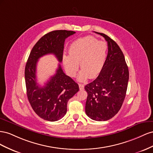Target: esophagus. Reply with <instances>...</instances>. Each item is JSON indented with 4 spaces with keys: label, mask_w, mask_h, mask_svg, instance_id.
<instances>
[{
    "label": "esophagus",
    "mask_w": 153,
    "mask_h": 153,
    "mask_svg": "<svg viewBox=\"0 0 153 153\" xmlns=\"http://www.w3.org/2000/svg\"><path fill=\"white\" fill-rule=\"evenodd\" d=\"M79 90H81L84 89L85 86L83 85H82V84H79Z\"/></svg>",
    "instance_id": "1"
}]
</instances>
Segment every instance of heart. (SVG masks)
Here are the masks:
<instances>
[{
    "label": "heart",
    "mask_w": 153,
    "mask_h": 153,
    "mask_svg": "<svg viewBox=\"0 0 153 153\" xmlns=\"http://www.w3.org/2000/svg\"><path fill=\"white\" fill-rule=\"evenodd\" d=\"M108 45L106 42L98 41L97 38L88 36L74 41L68 49V55H63V63L67 73L74 77L79 67L80 72L77 79L84 81L97 77L106 62Z\"/></svg>",
    "instance_id": "heart-1"
}]
</instances>
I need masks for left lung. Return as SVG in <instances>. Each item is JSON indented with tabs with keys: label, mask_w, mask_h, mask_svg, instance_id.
<instances>
[{
	"label": "left lung",
	"mask_w": 153,
	"mask_h": 153,
	"mask_svg": "<svg viewBox=\"0 0 153 153\" xmlns=\"http://www.w3.org/2000/svg\"><path fill=\"white\" fill-rule=\"evenodd\" d=\"M108 42V52L98 77L85 86L88 93L86 115L97 121H106L119 112L127 91L129 71L123 52L117 43L105 34L97 33Z\"/></svg>",
	"instance_id": "left-lung-1"
}]
</instances>
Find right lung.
<instances>
[{"mask_svg": "<svg viewBox=\"0 0 153 153\" xmlns=\"http://www.w3.org/2000/svg\"><path fill=\"white\" fill-rule=\"evenodd\" d=\"M76 32L56 30L45 34L30 51L25 65V80L27 95L33 110L42 119L57 121L66 114L67 102L78 91L79 85L65 74L60 64L56 73L43 86L36 82L38 59L46 54H54L59 62L63 60L65 39Z\"/></svg>", "mask_w": 153, "mask_h": 153, "instance_id": "right-lung-1", "label": "right lung"}]
</instances>
